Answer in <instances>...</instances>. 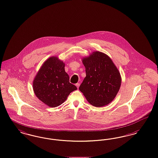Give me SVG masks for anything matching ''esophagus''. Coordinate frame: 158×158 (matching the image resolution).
I'll use <instances>...</instances> for the list:
<instances>
[{"label": "esophagus", "mask_w": 158, "mask_h": 158, "mask_svg": "<svg viewBox=\"0 0 158 158\" xmlns=\"http://www.w3.org/2000/svg\"><path fill=\"white\" fill-rule=\"evenodd\" d=\"M76 87L78 88L79 87V86H80V83H76Z\"/></svg>", "instance_id": "obj_1"}]
</instances>
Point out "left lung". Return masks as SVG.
<instances>
[{
	"label": "left lung",
	"mask_w": 158,
	"mask_h": 158,
	"mask_svg": "<svg viewBox=\"0 0 158 158\" xmlns=\"http://www.w3.org/2000/svg\"><path fill=\"white\" fill-rule=\"evenodd\" d=\"M86 75L79 90L93 106L101 107L114 99L121 85L119 70L106 54L95 52L83 58Z\"/></svg>",
	"instance_id": "8db88e82"
}]
</instances>
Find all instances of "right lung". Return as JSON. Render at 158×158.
Segmentation results:
<instances>
[{
	"label": "right lung",
	"instance_id": "right-lung-1",
	"mask_svg": "<svg viewBox=\"0 0 158 158\" xmlns=\"http://www.w3.org/2000/svg\"><path fill=\"white\" fill-rule=\"evenodd\" d=\"M33 88L39 99L52 107L60 105L77 89L69 82L64 63L56 57L45 61L33 81Z\"/></svg>",
	"mask_w": 158,
	"mask_h": 158
}]
</instances>
